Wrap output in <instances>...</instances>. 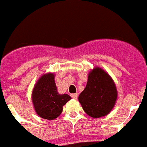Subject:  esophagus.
Instances as JSON below:
<instances>
[{"instance_id":"obj_1","label":"esophagus","mask_w":147,"mask_h":147,"mask_svg":"<svg viewBox=\"0 0 147 147\" xmlns=\"http://www.w3.org/2000/svg\"><path fill=\"white\" fill-rule=\"evenodd\" d=\"M71 97H72L74 99H76V98H78V94L77 93H74V94H71Z\"/></svg>"}]
</instances>
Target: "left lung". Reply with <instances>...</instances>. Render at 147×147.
<instances>
[{"mask_svg": "<svg viewBox=\"0 0 147 147\" xmlns=\"http://www.w3.org/2000/svg\"><path fill=\"white\" fill-rule=\"evenodd\" d=\"M118 91L111 76L99 67H95L88 74L85 88L79 96V102L89 116L103 117L113 110Z\"/></svg>", "mask_w": 147, "mask_h": 147, "instance_id": "obj_1", "label": "left lung"}]
</instances>
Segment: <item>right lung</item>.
<instances>
[{"label": "right lung", "instance_id": "obj_1", "mask_svg": "<svg viewBox=\"0 0 147 147\" xmlns=\"http://www.w3.org/2000/svg\"><path fill=\"white\" fill-rule=\"evenodd\" d=\"M54 73H47L40 76L34 86L32 99L35 112L40 117L54 120L62 113V107L71 97L59 94L54 80Z\"/></svg>", "mask_w": 147, "mask_h": 147}]
</instances>
